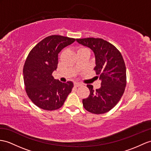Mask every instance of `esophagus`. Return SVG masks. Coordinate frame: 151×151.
<instances>
[{
  "instance_id": "obj_1",
  "label": "esophagus",
  "mask_w": 151,
  "mask_h": 151,
  "mask_svg": "<svg viewBox=\"0 0 151 151\" xmlns=\"http://www.w3.org/2000/svg\"><path fill=\"white\" fill-rule=\"evenodd\" d=\"M81 85H82L81 84L78 83H74V86H75V87H79V86H81Z\"/></svg>"
}]
</instances>
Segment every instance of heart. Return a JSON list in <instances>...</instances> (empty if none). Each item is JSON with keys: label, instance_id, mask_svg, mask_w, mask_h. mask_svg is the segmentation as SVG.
<instances>
[{"label": "heart", "instance_id": "1", "mask_svg": "<svg viewBox=\"0 0 151 151\" xmlns=\"http://www.w3.org/2000/svg\"><path fill=\"white\" fill-rule=\"evenodd\" d=\"M85 49H86V48H84V47H82V48H80V49H79L78 50H85Z\"/></svg>", "mask_w": 151, "mask_h": 151}]
</instances>
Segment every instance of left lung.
I'll return each mask as SVG.
<instances>
[{"label": "left lung", "mask_w": 151, "mask_h": 151, "mask_svg": "<svg viewBox=\"0 0 151 151\" xmlns=\"http://www.w3.org/2000/svg\"><path fill=\"white\" fill-rule=\"evenodd\" d=\"M79 44L93 50L96 66L94 70L101 86L94 90L87 84L90 93L83 100L84 109L91 113L102 114L118 103L126 86V68L122 54L111 43L102 38L76 39Z\"/></svg>", "instance_id": "left-lung-1"}]
</instances>
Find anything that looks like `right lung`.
<instances>
[{
    "label": "right lung",
    "mask_w": 151,
    "mask_h": 151,
    "mask_svg": "<svg viewBox=\"0 0 151 151\" xmlns=\"http://www.w3.org/2000/svg\"><path fill=\"white\" fill-rule=\"evenodd\" d=\"M76 41L60 35H52L40 42L28 54L23 68L25 91L40 108L52 111L63 105L73 84L56 80L52 76L58 64V54Z\"/></svg>",
    "instance_id": "right-lung-1"
}]
</instances>
